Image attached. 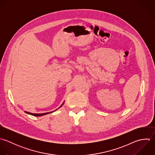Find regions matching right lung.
<instances>
[{
  "label": "right lung",
  "mask_w": 155,
  "mask_h": 155,
  "mask_svg": "<svg viewBox=\"0 0 155 155\" xmlns=\"http://www.w3.org/2000/svg\"><path fill=\"white\" fill-rule=\"evenodd\" d=\"M64 103V101L63 103V104L58 108V109H55V110H54V111H52V112H46V113H43V114H33V113H31V112H27V111H24L26 114H29V115H32V116H35V117H41V116H43V115H47V114H51V113H52V112H55V111H56L57 109H58L59 108H60L63 105V104Z\"/></svg>",
  "instance_id": "right-lung-1"
}]
</instances>
